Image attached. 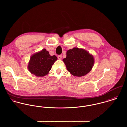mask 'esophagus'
I'll return each instance as SVG.
<instances>
[{
	"instance_id": "esophagus-1",
	"label": "esophagus",
	"mask_w": 127,
	"mask_h": 127,
	"mask_svg": "<svg viewBox=\"0 0 127 127\" xmlns=\"http://www.w3.org/2000/svg\"><path fill=\"white\" fill-rule=\"evenodd\" d=\"M62 55H58V58L59 60H61L62 59Z\"/></svg>"
}]
</instances>
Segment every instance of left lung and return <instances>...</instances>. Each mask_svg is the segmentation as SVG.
Here are the masks:
<instances>
[{"label": "left lung", "mask_w": 127, "mask_h": 127, "mask_svg": "<svg viewBox=\"0 0 127 127\" xmlns=\"http://www.w3.org/2000/svg\"><path fill=\"white\" fill-rule=\"evenodd\" d=\"M67 70L72 75L82 77L92 69L94 59L92 55L83 49L74 47L66 52V57L63 60Z\"/></svg>", "instance_id": "1"}]
</instances>
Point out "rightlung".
<instances>
[{"mask_svg":"<svg viewBox=\"0 0 127 127\" xmlns=\"http://www.w3.org/2000/svg\"><path fill=\"white\" fill-rule=\"evenodd\" d=\"M56 56H50L45 49L32 55L28 64V69L36 77H43L49 73L57 60Z\"/></svg>","mask_w":127,"mask_h":127,"instance_id":"right-lung-1","label":"right lung"}]
</instances>
